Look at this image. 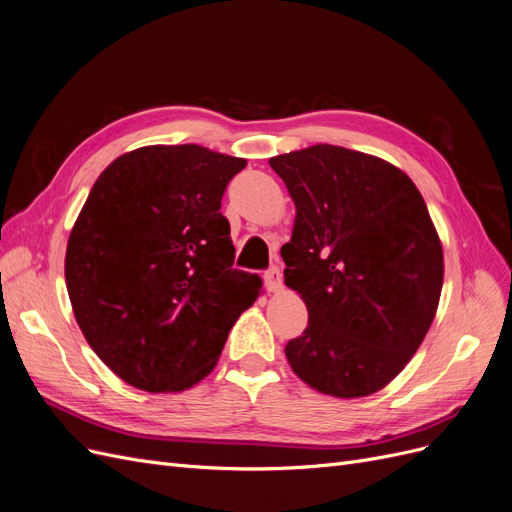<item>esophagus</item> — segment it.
Masks as SVG:
<instances>
[{
  "mask_svg": "<svg viewBox=\"0 0 512 512\" xmlns=\"http://www.w3.org/2000/svg\"><path fill=\"white\" fill-rule=\"evenodd\" d=\"M263 278H266L268 291H272V293L283 291V274H280V270L276 266H272L266 274H263Z\"/></svg>",
  "mask_w": 512,
  "mask_h": 512,
  "instance_id": "1",
  "label": "esophagus"
}]
</instances>
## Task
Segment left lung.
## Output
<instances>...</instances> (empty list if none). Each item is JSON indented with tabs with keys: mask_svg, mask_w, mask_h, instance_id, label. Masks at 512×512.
I'll return each instance as SVG.
<instances>
[{
	"mask_svg": "<svg viewBox=\"0 0 512 512\" xmlns=\"http://www.w3.org/2000/svg\"><path fill=\"white\" fill-rule=\"evenodd\" d=\"M295 204L280 249L285 285L308 327L285 355L302 381L334 398L387 387L430 329L442 291V242L415 183L393 163L332 144L276 155Z\"/></svg>",
	"mask_w": 512,
	"mask_h": 512,
	"instance_id": "1",
	"label": "left lung"
}]
</instances>
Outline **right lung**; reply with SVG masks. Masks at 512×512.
I'll return each instance as SVG.
<instances>
[{"label": "right lung", "instance_id": "1", "mask_svg": "<svg viewBox=\"0 0 512 512\" xmlns=\"http://www.w3.org/2000/svg\"><path fill=\"white\" fill-rule=\"evenodd\" d=\"M246 159L153 144L114 159L70 232L65 285L80 332L131 387L178 393L206 378L261 293L234 270L219 212Z\"/></svg>", "mask_w": 512, "mask_h": 512}]
</instances>
